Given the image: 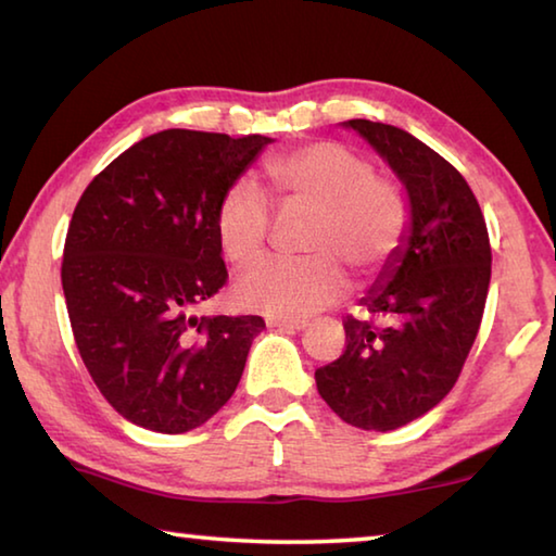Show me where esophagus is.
Here are the masks:
<instances>
[{
  "label": "esophagus",
  "instance_id": "obj_1",
  "mask_svg": "<svg viewBox=\"0 0 556 556\" xmlns=\"http://www.w3.org/2000/svg\"><path fill=\"white\" fill-rule=\"evenodd\" d=\"M269 328H279V331H304V321H287V318H267Z\"/></svg>",
  "mask_w": 556,
  "mask_h": 556
}]
</instances>
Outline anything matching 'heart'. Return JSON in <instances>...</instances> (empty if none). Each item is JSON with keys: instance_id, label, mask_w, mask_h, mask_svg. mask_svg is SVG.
<instances>
[{"instance_id": "b5f03b06", "label": "heart", "mask_w": 556, "mask_h": 556, "mask_svg": "<svg viewBox=\"0 0 556 556\" xmlns=\"http://www.w3.org/2000/svg\"><path fill=\"white\" fill-rule=\"evenodd\" d=\"M281 211L314 213L304 260H265L235 285L242 306L299 321L324 312L348 289V271L361 281L380 277L407 242V195L372 162L338 142H312L271 156L265 164ZM223 252L235 265L262 257L275 228L265 188L235 178L215 215Z\"/></svg>"}]
</instances>
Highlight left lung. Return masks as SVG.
I'll use <instances>...</instances> for the list:
<instances>
[{"label":"left lung","mask_w":556,"mask_h":556,"mask_svg":"<svg viewBox=\"0 0 556 556\" xmlns=\"http://www.w3.org/2000/svg\"><path fill=\"white\" fill-rule=\"evenodd\" d=\"M407 186L412 235L370 289L363 316H345V351L316 370L318 394L351 427L392 431L446 397L481 328L491 240L473 191L409 131L348 119Z\"/></svg>","instance_id":"obj_1"}]
</instances>
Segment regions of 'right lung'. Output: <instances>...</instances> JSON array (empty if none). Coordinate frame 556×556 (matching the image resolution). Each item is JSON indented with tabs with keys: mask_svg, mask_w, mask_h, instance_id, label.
<instances>
[{
	"mask_svg": "<svg viewBox=\"0 0 556 556\" xmlns=\"http://www.w3.org/2000/svg\"><path fill=\"white\" fill-rule=\"evenodd\" d=\"M269 137L164 129L83 191L61 281L75 345L115 412L162 434L208 421L232 397L262 316H193L225 281L215 215Z\"/></svg>",
	"mask_w": 556,
	"mask_h": 556,
	"instance_id": "obj_1",
	"label": "right lung"
}]
</instances>
